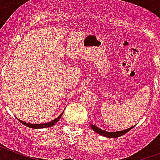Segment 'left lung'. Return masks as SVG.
<instances>
[{"label":"left lung","instance_id":"8db88e82","mask_svg":"<svg viewBox=\"0 0 160 160\" xmlns=\"http://www.w3.org/2000/svg\"><path fill=\"white\" fill-rule=\"evenodd\" d=\"M90 127H91V128H92L96 133H98V134H99V135H103V136L107 137V138H118V137L122 136V135H123L124 134H126V133H128L130 130H131L133 128H134V127H131V128H128V129L124 130V131H121L108 132V131H103V130L100 129V128H98V127H96L95 125H93V124L91 123H90Z\"/></svg>","mask_w":160,"mask_h":160}]
</instances>
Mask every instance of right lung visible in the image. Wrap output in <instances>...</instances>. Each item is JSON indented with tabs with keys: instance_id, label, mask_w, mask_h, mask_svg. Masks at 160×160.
<instances>
[{
	"instance_id": "add662e5",
	"label": "right lung",
	"mask_w": 160,
	"mask_h": 160,
	"mask_svg": "<svg viewBox=\"0 0 160 160\" xmlns=\"http://www.w3.org/2000/svg\"><path fill=\"white\" fill-rule=\"evenodd\" d=\"M63 112L57 118H55L54 120L51 121V122H48L46 123H42V124H34V123H28V122H25L23 121H21L19 119V121L22 122V124H24L25 126L28 127V128H34V129H40V128H49V127H52V126L54 125L55 123H57L59 121V119L61 118Z\"/></svg>"
}]
</instances>
